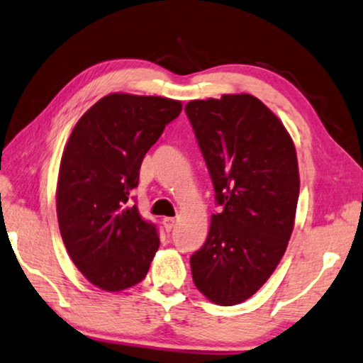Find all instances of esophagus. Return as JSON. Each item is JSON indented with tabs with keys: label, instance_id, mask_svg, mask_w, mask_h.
Wrapping results in <instances>:
<instances>
[{
	"label": "esophagus",
	"instance_id": "obj_1",
	"mask_svg": "<svg viewBox=\"0 0 363 363\" xmlns=\"http://www.w3.org/2000/svg\"><path fill=\"white\" fill-rule=\"evenodd\" d=\"M176 224V218H163V228L166 233H169Z\"/></svg>",
	"mask_w": 363,
	"mask_h": 363
}]
</instances>
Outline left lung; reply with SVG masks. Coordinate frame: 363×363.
<instances>
[{"instance_id":"8db88e82","label":"left lung","mask_w":363,"mask_h":363,"mask_svg":"<svg viewBox=\"0 0 363 363\" xmlns=\"http://www.w3.org/2000/svg\"><path fill=\"white\" fill-rule=\"evenodd\" d=\"M186 114L221 206L191 257L192 278L211 302L235 306L267 283L286 252L298 200L296 148L252 95L189 101Z\"/></svg>"}]
</instances>
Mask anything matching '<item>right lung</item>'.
I'll use <instances>...</instances> for the list:
<instances>
[{"mask_svg":"<svg viewBox=\"0 0 363 363\" xmlns=\"http://www.w3.org/2000/svg\"><path fill=\"white\" fill-rule=\"evenodd\" d=\"M181 109V101L161 96L113 94L69 137L57 177V223L74 264L101 289L123 291L150 268L158 228L129 200L143 157Z\"/></svg>","mask_w":363,"mask_h":363,"instance_id":"add662e5","label":"right lung"}]
</instances>
